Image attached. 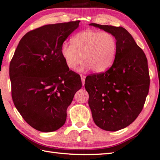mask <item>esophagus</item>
I'll return each mask as SVG.
<instances>
[{"label":"esophagus","instance_id":"1","mask_svg":"<svg viewBox=\"0 0 160 160\" xmlns=\"http://www.w3.org/2000/svg\"><path fill=\"white\" fill-rule=\"evenodd\" d=\"M80 77H81V80H82V85H84V82H85V76H83V75L81 74L80 75Z\"/></svg>","mask_w":160,"mask_h":160}]
</instances>
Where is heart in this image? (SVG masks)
Wrapping results in <instances>:
<instances>
[{
	"label": "heart",
	"mask_w": 160,
	"mask_h": 160,
	"mask_svg": "<svg viewBox=\"0 0 160 160\" xmlns=\"http://www.w3.org/2000/svg\"><path fill=\"white\" fill-rule=\"evenodd\" d=\"M117 50V39L113 34L88 30L74 36L71 44L64 43L61 53L71 70H76L83 59L84 63L80 71L92 69L94 73H102L113 63Z\"/></svg>",
	"instance_id": "heart-1"
}]
</instances>
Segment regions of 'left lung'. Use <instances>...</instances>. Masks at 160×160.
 Here are the masks:
<instances>
[{"label": "left lung", "instance_id": "8db88e82", "mask_svg": "<svg viewBox=\"0 0 160 160\" xmlns=\"http://www.w3.org/2000/svg\"><path fill=\"white\" fill-rule=\"evenodd\" d=\"M90 25L112 34L117 39L112 67L87 76L84 87L96 126L117 131L132 123L143 109L150 86L148 61L143 50L123 27Z\"/></svg>", "mask_w": 160, "mask_h": 160}]
</instances>
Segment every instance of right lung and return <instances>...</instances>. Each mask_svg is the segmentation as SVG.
Masks as SVG:
<instances>
[{
  "label": "right lung",
  "instance_id": "1",
  "mask_svg": "<svg viewBox=\"0 0 160 160\" xmlns=\"http://www.w3.org/2000/svg\"><path fill=\"white\" fill-rule=\"evenodd\" d=\"M80 21L45 25L22 37L9 64L12 98L21 117L37 130L55 131L65 123L67 109L80 76L66 65L61 47Z\"/></svg>",
  "mask_w": 160,
  "mask_h": 160
}]
</instances>
